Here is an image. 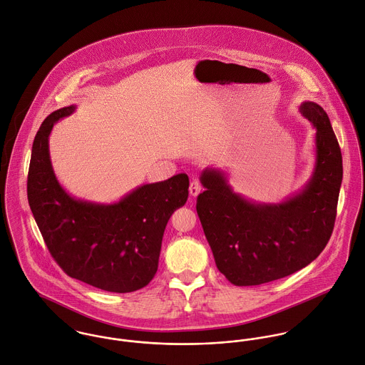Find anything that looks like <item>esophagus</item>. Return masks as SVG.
<instances>
[{
    "instance_id": "obj_1",
    "label": "esophagus",
    "mask_w": 365,
    "mask_h": 365,
    "mask_svg": "<svg viewBox=\"0 0 365 365\" xmlns=\"http://www.w3.org/2000/svg\"><path fill=\"white\" fill-rule=\"evenodd\" d=\"M201 190H202V185H201V182L198 180H194L190 184V194H191V197H197L201 192Z\"/></svg>"
}]
</instances>
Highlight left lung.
<instances>
[{"label": "left lung", "instance_id": "left-lung-1", "mask_svg": "<svg viewBox=\"0 0 365 365\" xmlns=\"http://www.w3.org/2000/svg\"><path fill=\"white\" fill-rule=\"evenodd\" d=\"M299 112L316 129L312 177L278 204L246 200L217 168H205L197 212L217 269L237 287L260 285L311 264L326 247L336 220L343 160L330 119L305 101Z\"/></svg>", "mask_w": 365, "mask_h": 365}]
</instances>
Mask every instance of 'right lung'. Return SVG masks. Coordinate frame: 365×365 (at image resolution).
<instances>
[{
    "label": "right lung",
    "mask_w": 365,
    "mask_h": 365,
    "mask_svg": "<svg viewBox=\"0 0 365 365\" xmlns=\"http://www.w3.org/2000/svg\"><path fill=\"white\" fill-rule=\"evenodd\" d=\"M74 110V105L54 110L35 136L29 207L53 259L68 277L108 292L138 291L156 274L167 222L188 198V175L143 184L113 204L71 197L54 175L49 135Z\"/></svg>",
    "instance_id": "add662e5"
}]
</instances>
